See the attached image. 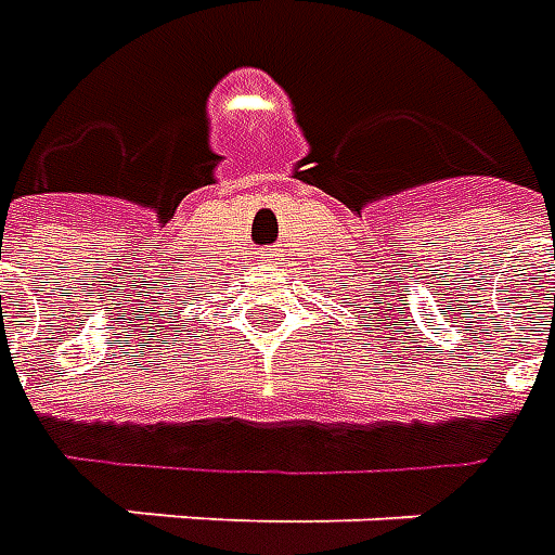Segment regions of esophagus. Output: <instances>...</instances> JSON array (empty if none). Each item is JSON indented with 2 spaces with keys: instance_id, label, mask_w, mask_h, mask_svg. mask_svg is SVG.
<instances>
[{
  "instance_id": "obj_1",
  "label": "esophagus",
  "mask_w": 555,
  "mask_h": 555,
  "mask_svg": "<svg viewBox=\"0 0 555 555\" xmlns=\"http://www.w3.org/2000/svg\"><path fill=\"white\" fill-rule=\"evenodd\" d=\"M271 257H274V254H271V250H266V259H271Z\"/></svg>"
}]
</instances>
